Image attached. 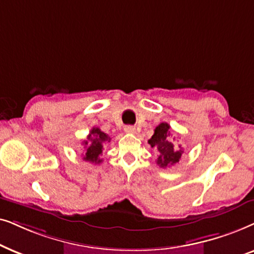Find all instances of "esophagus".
Returning a JSON list of instances; mask_svg holds the SVG:
<instances>
[{
    "label": "esophagus",
    "mask_w": 254,
    "mask_h": 254,
    "mask_svg": "<svg viewBox=\"0 0 254 254\" xmlns=\"http://www.w3.org/2000/svg\"><path fill=\"white\" fill-rule=\"evenodd\" d=\"M124 131L127 133H134L136 132V127H132V125H127V127H124Z\"/></svg>",
    "instance_id": "1"
}]
</instances>
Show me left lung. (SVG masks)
Segmentation results:
<instances>
[{
	"label": "left lung",
	"mask_w": 254,
	"mask_h": 254,
	"mask_svg": "<svg viewBox=\"0 0 254 254\" xmlns=\"http://www.w3.org/2000/svg\"><path fill=\"white\" fill-rule=\"evenodd\" d=\"M170 127H171L167 123H160L155 127L151 139H148V144L151 145V147L157 148L159 152L157 165L162 168L175 165L180 161L182 154H184V148L181 147V145L177 146L172 143Z\"/></svg>",
	"instance_id": "obj_1"
}]
</instances>
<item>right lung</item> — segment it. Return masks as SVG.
<instances>
[{
    "label": "right lung",
    "mask_w": 254,
    "mask_h": 254,
    "mask_svg": "<svg viewBox=\"0 0 254 254\" xmlns=\"http://www.w3.org/2000/svg\"><path fill=\"white\" fill-rule=\"evenodd\" d=\"M111 138L101 131L99 127H93L90 130L89 134L87 136V139L82 141L84 145V154L83 160L93 162V164H100L102 162V159H100V155L102 154L103 144L109 143Z\"/></svg>",
    "instance_id": "1"
}]
</instances>
